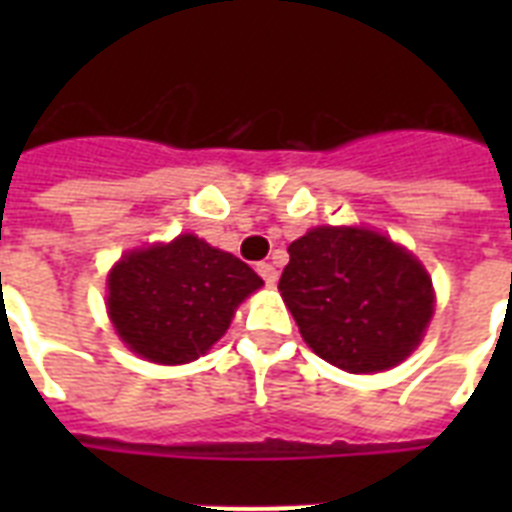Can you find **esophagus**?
<instances>
[{"label":"esophagus","mask_w":512,"mask_h":512,"mask_svg":"<svg viewBox=\"0 0 512 512\" xmlns=\"http://www.w3.org/2000/svg\"><path fill=\"white\" fill-rule=\"evenodd\" d=\"M257 273L263 276V281L268 284V287H273V284H276V279H279V271H276L271 263H257Z\"/></svg>","instance_id":"1"}]
</instances>
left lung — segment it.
Masks as SVG:
<instances>
[{
    "label": "left lung",
    "instance_id": "8db88e82",
    "mask_svg": "<svg viewBox=\"0 0 512 512\" xmlns=\"http://www.w3.org/2000/svg\"><path fill=\"white\" fill-rule=\"evenodd\" d=\"M279 292L313 353L353 374L401 364L436 305L412 252L348 225H319L292 241Z\"/></svg>",
    "mask_w": 512,
    "mask_h": 512
}]
</instances>
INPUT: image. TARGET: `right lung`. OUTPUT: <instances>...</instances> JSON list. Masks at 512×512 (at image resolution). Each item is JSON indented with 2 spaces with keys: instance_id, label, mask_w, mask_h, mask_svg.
<instances>
[{
  "instance_id": "add662e5",
  "label": "right lung",
  "mask_w": 512,
  "mask_h": 512,
  "mask_svg": "<svg viewBox=\"0 0 512 512\" xmlns=\"http://www.w3.org/2000/svg\"><path fill=\"white\" fill-rule=\"evenodd\" d=\"M263 287L231 252L183 233L170 244L135 249L108 273V316L127 348L156 364L204 356L244 297Z\"/></svg>"
}]
</instances>
